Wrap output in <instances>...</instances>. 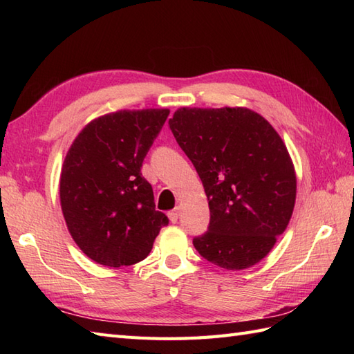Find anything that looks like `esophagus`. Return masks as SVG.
I'll return each instance as SVG.
<instances>
[{
	"label": "esophagus",
	"mask_w": 354,
	"mask_h": 354,
	"mask_svg": "<svg viewBox=\"0 0 354 354\" xmlns=\"http://www.w3.org/2000/svg\"><path fill=\"white\" fill-rule=\"evenodd\" d=\"M178 217H179V207H176L175 209H171V212L169 213V219H170L171 223H176Z\"/></svg>",
	"instance_id": "obj_1"
}]
</instances>
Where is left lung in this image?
I'll return each mask as SVG.
<instances>
[{"label":"left lung","mask_w":354,"mask_h":354,"mask_svg":"<svg viewBox=\"0 0 354 354\" xmlns=\"http://www.w3.org/2000/svg\"><path fill=\"white\" fill-rule=\"evenodd\" d=\"M169 124L208 199L209 227L193 240L196 251L228 270L257 265L295 207V167L281 137L243 106L179 108Z\"/></svg>","instance_id":"left-lung-1"}]
</instances>
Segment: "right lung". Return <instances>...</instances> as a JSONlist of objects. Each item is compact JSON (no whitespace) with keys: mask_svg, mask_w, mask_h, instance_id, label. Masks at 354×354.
Masks as SVG:
<instances>
[{"mask_svg":"<svg viewBox=\"0 0 354 354\" xmlns=\"http://www.w3.org/2000/svg\"><path fill=\"white\" fill-rule=\"evenodd\" d=\"M169 109H122L91 120L74 138L59 196L74 242L109 268L145 260L167 216L155 209L141 165Z\"/></svg>","mask_w":354,"mask_h":354,"instance_id":"right-lung-1","label":"right lung"}]
</instances>
